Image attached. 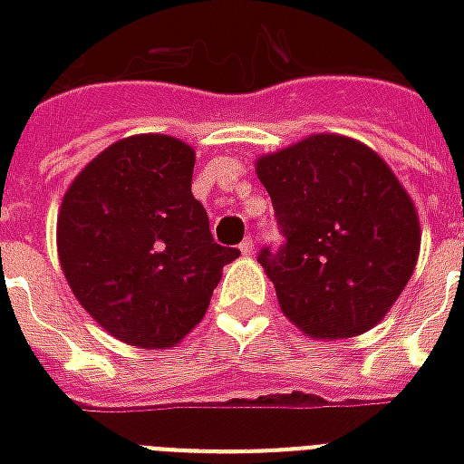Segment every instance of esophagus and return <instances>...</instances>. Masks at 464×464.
<instances>
[{
    "mask_svg": "<svg viewBox=\"0 0 464 464\" xmlns=\"http://www.w3.org/2000/svg\"><path fill=\"white\" fill-rule=\"evenodd\" d=\"M238 248H241L243 256H253V251H256V246H253L251 238H246V241H243L241 246H238Z\"/></svg>",
    "mask_w": 464,
    "mask_h": 464,
    "instance_id": "34e87169",
    "label": "esophagus"
}]
</instances>
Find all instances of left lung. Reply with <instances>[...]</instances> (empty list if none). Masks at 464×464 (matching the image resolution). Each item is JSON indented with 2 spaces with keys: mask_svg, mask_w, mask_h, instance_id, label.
Instances as JSON below:
<instances>
[{
  "mask_svg": "<svg viewBox=\"0 0 464 464\" xmlns=\"http://www.w3.org/2000/svg\"><path fill=\"white\" fill-rule=\"evenodd\" d=\"M256 173L285 238L258 253L285 318L318 341L378 325L420 253L415 203L388 163L355 139L313 133L261 156Z\"/></svg>",
  "mask_w": 464,
  "mask_h": 464,
  "instance_id": "8db88e82",
  "label": "left lung"
}]
</instances>
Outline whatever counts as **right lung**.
<instances>
[{
	"mask_svg": "<svg viewBox=\"0 0 464 464\" xmlns=\"http://www.w3.org/2000/svg\"><path fill=\"white\" fill-rule=\"evenodd\" d=\"M196 151L139 133L84 166L56 221L59 261L76 301L136 348H173L201 323L223 266L241 251L213 241L193 198Z\"/></svg>",
	"mask_w": 464,
	"mask_h": 464,
	"instance_id": "1",
	"label": "right lung"
}]
</instances>
